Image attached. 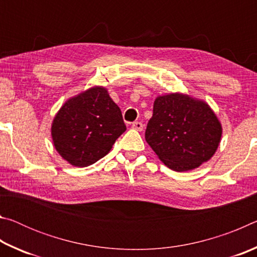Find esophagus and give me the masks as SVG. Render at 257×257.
<instances>
[{
    "label": "esophagus",
    "instance_id": "esophagus-1",
    "mask_svg": "<svg viewBox=\"0 0 257 257\" xmlns=\"http://www.w3.org/2000/svg\"><path fill=\"white\" fill-rule=\"evenodd\" d=\"M132 127H133L134 129L138 130V132H142L143 128H144V124H143V123L141 122V121H135V122H133Z\"/></svg>",
    "mask_w": 257,
    "mask_h": 257
}]
</instances>
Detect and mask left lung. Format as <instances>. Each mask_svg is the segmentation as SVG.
I'll use <instances>...</instances> for the list:
<instances>
[{"instance_id":"left-lung-1","label":"left lung","mask_w":257,"mask_h":257,"mask_svg":"<svg viewBox=\"0 0 257 257\" xmlns=\"http://www.w3.org/2000/svg\"><path fill=\"white\" fill-rule=\"evenodd\" d=\"M221 135V123L205 102L169 94L154 101L145 139L168 168L182 172L210 160Z\"/></svg>"}]
</instances>
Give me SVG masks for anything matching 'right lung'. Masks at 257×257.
Instances as JSON below:
<instances>
[{"label": "right lung", "instance_id": "add662e5", "mask_svg": "<svg viewBox=\"0 0 257 257\" xmlns=\"http://www.w3.org/2000/svg\"><path fill=\"white\" fill-rule=\"evenodd\" d=\"M125 129L107 90L93 87L63 104L52 123V138L64 160L84 168L104 158Z\"/></svg>", "mask_w": 257, "mask_h": 257}]
</instances>
